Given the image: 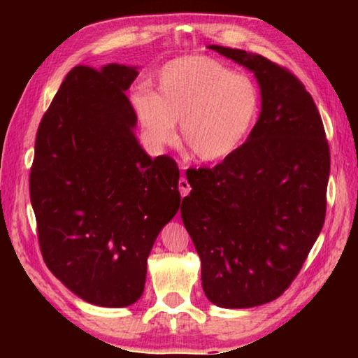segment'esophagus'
Listing matches in <instances>:
<instances>
[{
    "instance_id": "obj_1",
    "label": "esophagus",
    "mask_w": 358,
    "mask_h": 358,
    "mask_svg": "<svg viewBox=\"0 0 358 358\" xmlns=\"http://www.w3.org/2000/svg\"><path fill=\"white\" fill-rule=\"evenodd\" d=\"M181 169H185V166H181ZM178 187H180V194H181V197L187 196V194H189V191H191V185L187 183V180H186V178H180V181H178Z\"/></svg>"
}]
</instances>
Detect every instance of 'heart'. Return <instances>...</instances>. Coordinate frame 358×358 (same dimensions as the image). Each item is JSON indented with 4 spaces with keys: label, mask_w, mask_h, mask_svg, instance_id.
Instances as JSON below:
<instances>
[{
    "label": "heart",
    "mask_w": 358,
    "mask_h": 358,
    "mask_svg": "<svg viewBox=\"0 0 358 358\" xmlns=\"http://www.w3.org/2000/svg\"><path fill=\"white\" fill-rule=\"evenodd\" d=\"M136 113L155 145L181 138L194 157L221 162L241 148L260 117V93L250 77L208 57H183L161 69L156 92L132 96Z\"/></svg>",
    "instance_id": "b5f03b06"
}]
</instances>
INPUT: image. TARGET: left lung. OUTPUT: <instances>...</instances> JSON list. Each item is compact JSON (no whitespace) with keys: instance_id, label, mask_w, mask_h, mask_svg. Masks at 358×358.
I'll return each mask as SVG.
<instances>
[{"instance_id":"1","label":"left lung","mask_w":358,"mask_h":358,"mask_svg":"<svg viewBox=\"0 0 358 358\" xmlns=\"http://www.w3.org/2000/svg\"><path fill=\"white\" fill-rule=\"evenodd\" d=\"M208 48L250 69L260 117L241 148L213 169H189L181 220L201 257L202 287L220 308L280 296L324 226L330 151L311 94L287 69L238 48Z\"/></svg>"}]
</instances>
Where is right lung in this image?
<instances>
[{
    "label": "right lung",
    "instance_id": "add662e5",
    "mask_svg": "<svg viewBox=\"0 0 358 358\" xmlns=\"http://www.w3.org/2000/svg\"><path fill=\"white\" fill-rule=\"evenodd\" d=\"M137 66H76L36 136L29 196L48 270L92 305L141 299L147 259L180 208L172 157L145 153L124 92Z\"/></svg>",
    "mask_w": 358,
    "mask_h": 358
}]
</instances>
